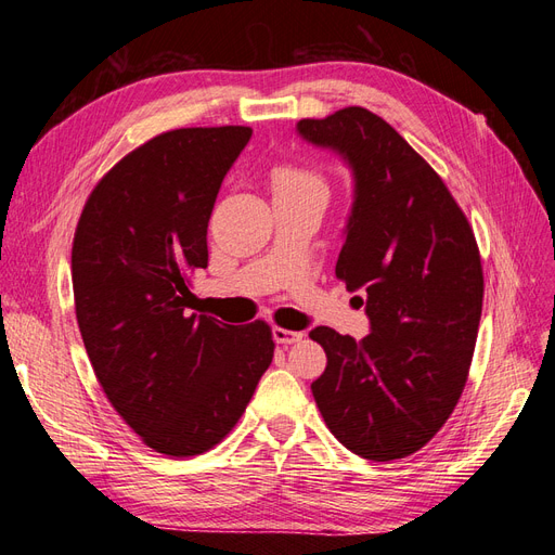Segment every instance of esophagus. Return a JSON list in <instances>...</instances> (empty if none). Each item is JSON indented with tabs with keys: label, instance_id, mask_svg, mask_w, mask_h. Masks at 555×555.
I'll return each instance as SVG.
<instances>
[{
	"label": "esophagus",
	"instance_id": "esophagus-1",
	"mask_svg": "<svg viewBox=\"0 0 555 555\" xmlns=\"http://www.w3.org/2000/svg\"><path fill=\"white\" fill-rule=\"evenodd\" d=\"M273 338H275V343H280V345H292V343L304 340V333H300V331L282 328V326H275V328H273Z\"/></svg>",
	"mask_w": 555,
	"mask_h": 555
}]
</instances>
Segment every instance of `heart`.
I'll list each match as a JSON object with an SVG mask.
<instances>
[{
  "mask_svg": "<svg viewBox=\"0 0 555 555\" xmlns=\"http://www.w3.org/2000/svg\"><path fill=\"white\" fill-rule=\"evenodd\" d=\"M275 192H319L326 194V180L312 169L296 164H280L271 173Z\"/></svg>",
  "mask_w": 555,
  "mask_h": 555,
  "instance_id": "1",
  "label": "heart"
}]
</instances>
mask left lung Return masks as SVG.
I'll use <instances>...</instances> for the list:
<instances>
[{
  "mask_svg": "<svg viewBox=\"0 0 555 555\" xmlns=\"http://www.w3.org/2000/svg\"><path fill=\"white\" fill-rule=\"evenodd\" d=\"M354 173L335 275L365 306L363 340L317 326L326 351L312 396L328 430L367 461L405 459L433 440L465 389L483 300L481 257L465 212L430 164L361 106L300 120Z\"/></svg>",
  "mask_w": 555,
  "mask_h": 555,
  "instance_id": "1",
  "label": "left lung"
}]
</instances>
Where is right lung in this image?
<instances>
[{"label":"right lung","instance_id":"add662e5","mask_svg":"<svg viewBox=\"0 0 555 555\" xmlns=\"http://www.w3.org/2000/svg\"><path fill=\"white\" fill-rule=\"evenodd\" d=\"M249 127L164 131L96 182L72 247L78 328L115 412L164 456H198L238 424L273 361L261 319L188 314L208 222Z\"/></svg>","mask_w":555,"mask_h":555}]
</instances>
